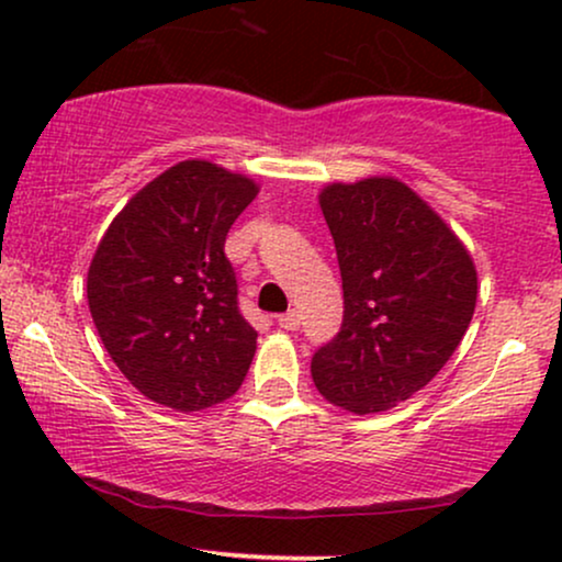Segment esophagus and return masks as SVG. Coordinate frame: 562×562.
Masks as SVG:
<instances>
[{"mask_svg":"<svg viewBox=\"0 0 562 562\" xmlns=\"http://www.w3.org/2000/svg\"><path fill=\"white\" fill-rule=\"evenodd\" d=\"M277 325L282 327V330H295V327L301 325V314L295 312H285V314H280V317H277Z\"/></svg>","mask_w":562,"mask_h":562,"instance_id":"1","label":"esophagus"}]
</instances>
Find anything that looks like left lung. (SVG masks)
<instances>
[{
    "label": "left lung",
    "instance_id": "obj_1",
    "mask_svg": "<svg viewBox=\"0 0 562 562\" xmlns=\"http://www.w3.org/2000/svg\"><path fill=\"white\" fill-rule=\"evenodd\" d=\"M344 280V325L312 357L314 385L357 415L406 402L460 346L479 299L465 245L389 177L319 195Z\"/></svg>",
    "mask_w": 562,
    "mask_h": 562
}]
</instances>
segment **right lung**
I'll return each instance as SVG.
<instances>
[{"mask_svg":"<svg viewBox=\"0 0 562 562\" xmlns=\"http://www.w3.org/2000/svg\"><path fill=\"white\" fill-rule=\"evenodd\" d=\"M259 187L209 160H182L124 205L87 274L108 353L142 396L179 412L243 385L259 333L237 306L227 232Z\"/></svg>","mask_w":562,"mask_h":562,"instance_id":"right-lung-1","label":"right lung"}]
</instances>
